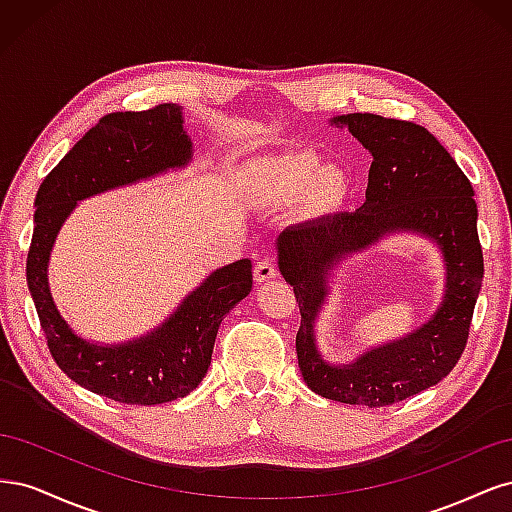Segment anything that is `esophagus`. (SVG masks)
Returning <instances> with one entry per match:
<instances>
[{
    "instance_id": "34e87169",
    "label": "esophagus",
    "mask_w": 512,
    "mask_h": 512,
    "mask_svg": "<svg viewBox=\"0 0 512 512\" xmlns=\"http://www.w3.org/2000/svg\"><path fill=\"white\" fill-rule=\"evenodd\" d=\"M275 275H277V271H275L273 260L262 258V260L256 262V267H254V280L256 282H267V280H271V277H275Z\"/></svg>"
}]
</instances>
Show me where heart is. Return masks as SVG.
<instances>
[{"mask_svg": "<svg viewBox=\"0 0 512 512\" xmlns=\"http://www.w3.org/2000/svg\"><path fill=\"white\" fill-rule=\"evenodd\" d=\"M309 192V207L331 211L348 192V177L342 168H324L314 153H288L256 166L252 196L265 207H282Z\"/></svg>", "mask_w": 512, "mask_h": 512, "instance_id": "b5f03b06", "label": "heart"}]
</instances>
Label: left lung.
Listing matches in <instances>:
<instances>
[{
	"label": "left lung",
	"mask_w": 512,
	"mask_h": 512,
	"mask_svg": "<svg viewBox=\"0 0 512 512\" xmlns=\"http://www.w3.org/2000/svg\"><path fill=\"white\" fill-rule=\"evenodd\" d=\"M333 123L359 138L374 162L361 209L286 228L277 241L280 271L301 312L299 367L309 389L322 397L350 406H391L438 384L466 350L483 284L474 190L438 138L414 121L352 113L333 117ZM391 229L423 231L443 247L449 273L443 307L406 340L352 366L324 364L315 350L313 318L326 296V273L346 253Z\"/></svg>",
	"instance_id": "obj_1"
}]
</instances>
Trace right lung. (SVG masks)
<instances>
[{
    "mask_svg": "<svg viewBox=\"0 0 512 512\" xmlns=\"http://www.w3.org/2000/svg\"><path fill=\"white\" fill-rule=\"evenodd\" d=\"M190 158L192 143L177 104L108 113L44 177L36 194L27 286L46 346L70 380L119 404L156 406L196 389L211 365L224 316L252 290V262L243 258L211 273L151 335L96 346L72 333L51 299V247L76 200L185 166Z\"/></svg>",
    "mask_w": 512,
    "mask_h": 512,
    "instance_id": "right-lung-1",
    "label": "right lung"
}]
</instances>
